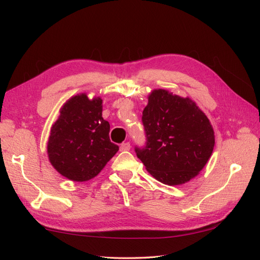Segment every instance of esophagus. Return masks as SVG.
<instances>
[{"label":"esophagus","instance_id":"obj_1","mask_svg":"<svg viewBox=\"0 0 260 260\" xmlns=\"http://www.w3.org/2000/svg\"><path fill=\"white\" fill-rule=\"evenodd\" d=\"M130 148H131V146H130V143H129V142L122 143V144L120 145V151H121V152H127V151H130Z\"/></svg>","mask_w":260,"mask_h":260}]
</instances>
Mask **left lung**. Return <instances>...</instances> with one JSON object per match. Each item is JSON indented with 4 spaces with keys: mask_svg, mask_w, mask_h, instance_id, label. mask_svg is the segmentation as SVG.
Wrapping results in <instances>:
<instances>
[{
    "mask_svg": "<svg viewBox=\"0 0 260 260\" xmlns=\"http://www.w3.org/2000/svg\"><path fill=\"white\" fill-rule=\"evenodd\" d=\"M142 121L146 146L136 147L138 158L159 182L180 185L195 178L214 151L212 125L190 98L164 89L147 96Z\"/></svg>",
    "mask_w": 260,
    "mask_h": 260,
    "instance_id": "8db88e82",
    "label": "left lung"
}]
</instances>
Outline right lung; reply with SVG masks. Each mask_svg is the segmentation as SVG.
Returning <instances> with one entry per match:
<instances>
[{
	"label": "right lung",
	"instance_id": "right-lung-1",
	"mask_svg": "<svg viewBox=\"0 0 260 260\" xmlns=\"http://www.w3.org/2000/svg\"><path fill=\"white\" fill-rule=\"evenodd\" d=\"M102 112L103 100L90 99L86 93L72 96L60 107L46 149L51 165L62 177L75 182L91 180L118 152Z\"/></svg>",
	"mask_w": 260,
	"mask_h": 260
}]
</instances>
